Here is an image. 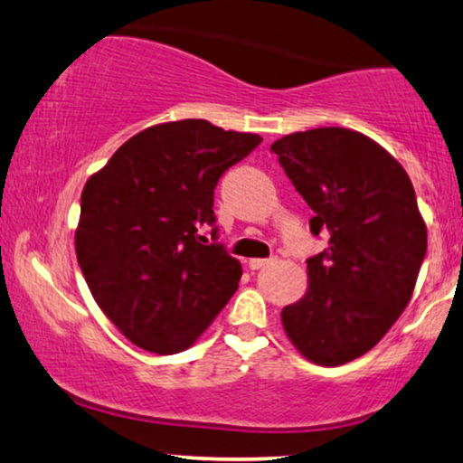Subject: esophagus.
I'll return each instance as SVG.
<instances>
[{
  "label": "esophagus",
  "instance_id": "1",
  "mask_svg": "<svg viewBox=\"0 0 463 463\" xmlns=\"http://www.w3.org/2000/svg\"><path fill=\"white\" fill-rule=\"evenodd\" d=\"M277 260H279V258H266V260L256 258V260H250V269H251V270H260V269H264V266L275 264Z\"/></svg>",
  "mask_w": 463,
  "mask_h": 463
}]
</instances>
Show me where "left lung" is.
<instances>
[{"label": "left lung", "instance_id": "8db88e82", "mask_svg": "<svg viewBox=\"0 0 463 463\" xmlns=\"http://www.w3.org/2000/svg\"><path fill=\"white\" fill-rule=\"evenodd\" d=\"M291 184L329 245L306 260L310 288L285 306V334L306 359L337 367L375 346L411 299L428 234L411 180L380 145L346 128L277 140Z\"/></svg>", "mask_w": 463, "mask_h": 463}]
</instances>
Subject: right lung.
Segmentation results:
<instances>
[{"label": "right lung", "instance_id": "add662e5", "mask_svg": "<svg viewBox=\"0 0 463 463\" xmlns=\"http://www.w3.org/2000/svg\"><path fill=\"white\" fill-rule=\"evenodd\" d=\"M260 142L205 119L164 123L129 138L86 182L77 262L136 346L182 353L237 291L243 270L218 243L213 188ZM207 225L213 244L200 234Z\"/></svg>", "mask_w": 463, "mask_h": 463}]
</instances>
